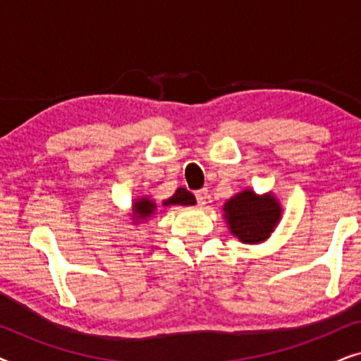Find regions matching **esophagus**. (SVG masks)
<instances>
[{"label": "esophagus", "mask_w": 361, "mask_h": 361, "mask_svg": "<svg viewBox=\"0 0 361 361\" xmlns=\"http://www.w3.org/2000/svg\"><path fill=\"white\" fill-rule=\"evenodd\" d=\"M195 199L199 202V205H205L207 204V199H209V190L207 189H200L195 192Z\"/></svg>", "instance_id": "1"}]
</instances>
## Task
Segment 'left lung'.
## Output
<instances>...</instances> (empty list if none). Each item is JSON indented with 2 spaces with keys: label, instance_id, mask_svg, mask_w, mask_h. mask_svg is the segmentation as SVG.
I'll use <instances>...</instances> for the list:
<instances>
[{
  "label": "left lung",
  "instance_id": "obj_1",
  "mask_svg": "<svg viewBox=\"0 0 361 361\" xmlns=\"http://www.w3.org/2000/svg\"><path fill=\"white\" fill-rule=\"evenodd\" d=\"M281 216L283 207L273 192L259 195L253 189H245L224 205V219L230 233L246 245H258L268 240Z\"/></svg>",
  "mask_w": 361,
  "mask_h": 361
}]
</instances>
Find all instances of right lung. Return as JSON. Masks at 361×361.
I'll return each mask as SVG.
<instances>
[{"instance_id": "obj_1", "label": "right lung", "mask_w": 361, "mask_h": 361, "mask_svg": "<svg viewBox=\"0 0 361 361\" xmlns=\"http://www.w3.org/2000/svg\"><path fill=\"white\" fill-rule=\"evenodd\" d=\"M197 200L195 197L190 194L187 189H177L176 194L171 197V199H167L162 202V205L164 207H171V205H195ZM156 202L151 199L149 195H141L137 197V199L133 200L131 204V212H130V220H133L131 224H141V221H147L149 219H152L156 214Z\"/></svg>"}]
</instances>
